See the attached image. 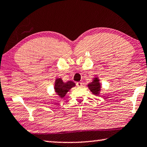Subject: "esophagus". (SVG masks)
Here are the masks:
<instances>
[{"label":"esophagus","mask_w":147,"mask_h":147,"mask_svg":"<svg viewBox=\"0 0 147 147\" xmlns=\"http://www.w3.org/2000/svg\"><path fill=\"white\" fill-rule=\"evenodd\" d=\"M76 85L78 87H81L82 85H83V83H82L81 82H78V83H76Z\"/></svg>","instance_id":"esophagus-1"}]
</instances>
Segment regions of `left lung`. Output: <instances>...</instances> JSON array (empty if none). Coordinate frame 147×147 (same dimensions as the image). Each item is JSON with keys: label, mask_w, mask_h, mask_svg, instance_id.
Returning <instances> with one entry per match:
<instances>
[{"label": "left lung", "mask_w": 147, "mask_h": 147, "mask_svg": "<svg viewBox=\"0 0 147 147\" xmlns=\"http://www.w3.org/2000/svg\"><path fill=\"white\" fill-rule=\"evenodd\" d=\"M88 87L92 93L96 96H99V92L101 91V84L99 83V80L97 78H95L92 83L88 84Z\"/></svg>", "instance_id": "left-lung-1"}]
</instances>
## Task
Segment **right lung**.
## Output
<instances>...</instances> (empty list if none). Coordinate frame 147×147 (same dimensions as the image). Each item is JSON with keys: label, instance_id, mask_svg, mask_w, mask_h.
Segmentation results:
<instances>
[{"label": "right lung", "instance_id": "add662e5", "mask_svg": "<svg viewBox=\"0 0 147 147\" xmlns=\"http://www.w3.org/2000/svg\"><path fill=\"white\" fill-rule=\"evenodd\" d=\"M76 84L74 82L69 81L66 83H64L63 80L61 78L56 79L55 82V86H54V89L55 92L61 98L66 96L67 92L70 90L72 87L75 86Z\"/></svg>", "mask_w": 147, "mask_h": 147}]
</instances>
